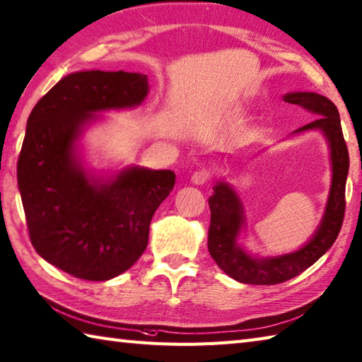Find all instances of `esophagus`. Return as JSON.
<instances>
[{
    "mask_svg": "<svg viewBox=\"0 0 362 362\" xmlns=\"http://www.w3.org/2000/svg\"><path fill=\"white\" fill-rule=\"evenodd\" d=\"M209 173L207 171H196L193 175H191V183H194V185H204L205 182L209 180Z\"/></svg>",
    "mask_w": 362,
    "mask_h": 362,
    "instance_id": "esophagus-1",
    "label": "esophagus"
}]
</instances>
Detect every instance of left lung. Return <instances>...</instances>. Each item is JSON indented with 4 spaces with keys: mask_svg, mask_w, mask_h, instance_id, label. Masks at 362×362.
Returning <instances> with one entry per match:
<instances>
[{
    "mask_svg": "<svg viewBox=\"0 0 362 362\" xmlns=\"http://www.w3.org/2000/svg\"><path fill=\"white\" fill-rule=\"evenodd\" d=\"M282 100L298 105L317 116L313 122L295 130L296 133L320 132L329 147L331 187L320 224L314 235L300 250L281 256L259 257L247 252L238 243L246 226L243 202L228 182H218L210 196L209 252L221 270L242 284L273 286L295 278L327 252L341 232L345 214V182L349 175V148H346L341 117L336 105L317 92H288Z\"/></svg>",
    "mask_w": 362,
    "mask_h": 362,
    "instance_id": "left-lung-1",
    "label": "left lung"
}]
</instances>
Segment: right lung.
Masks as SVG:
<instances>
[{
  "label": "right lung",
  "instance_id": "1",
  "mask_svg": "<svg viewBox=\"0 0 362 362\" xmlns=\"http://www.w3.org/2000/svg\"><path fill=\"white\" fill-rule=\"evenodd\" d=\"M147 94L144 74L83 70L61 78L28 117L17 182L31 243L75 278L108 281L129 270L174 188L169 169L97 174L81 158V136L98 112L136 108Z\"/></svg>",
  "mask_w": 362,
  "mask_h": 362
}]
</instances>
